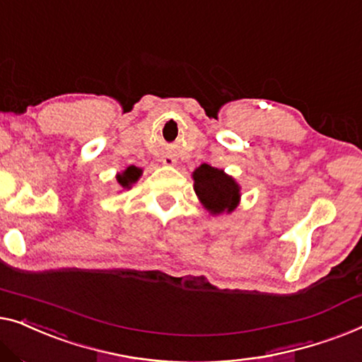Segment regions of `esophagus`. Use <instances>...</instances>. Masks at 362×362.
<instances>
[{
	"mask_svg": "<svg viewBox=\"0 0 362 362\" xmlns=\"http://www.w3.org/2000/svg\"><path fill=\"white\" fill-rule=\"evenodd\" d=\"M160 162H162V164H164V165H167V167H174V165L177 164V159H175L174 156H164V157H162V159H160Z\"/></svg>",
	"mask_w": 362,
	"mask_h": 362,
	"instance_id": "esophagus-1",
	"label": "esophagus"
}]
</instances>
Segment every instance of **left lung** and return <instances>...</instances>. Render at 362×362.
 <instances>
[{"mask_svg":"<svg viewBox=\"0 0 362 362\" xmlns=\"http://www.w3.org/2000/svg\"><path fill=\"white\" fill-rule=\"evenodd\" d=\"M192 179L198 200L213 216L234 211L241 202V187L223 169L202 164L193 170Z\"/></svg>","mask_w":362,"mask_h":362,"instance_id":"left-lung-1","label":"left lung"}]
</instances>
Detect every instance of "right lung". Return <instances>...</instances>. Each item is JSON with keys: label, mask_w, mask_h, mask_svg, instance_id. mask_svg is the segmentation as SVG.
Returning <instances> with one entry per match:
<instances>
[{"label": "right lung", "mask_w": 362, "mask_h": 362, "mask_svg": "<svg viewBox=\"0 0 362 362\" xmlns=\"http://www.w3.org/2000/svg\"><path fill=\"white\" fill-rule=\"evenodd\" d=\"M142 175V169L136 165H129L128 169H124L123 172H119L118 175H116V180L123 188H131L132 183H136L137 180L141 179Z\"/></svg>", "instance_id": "1"}]
</instances>
